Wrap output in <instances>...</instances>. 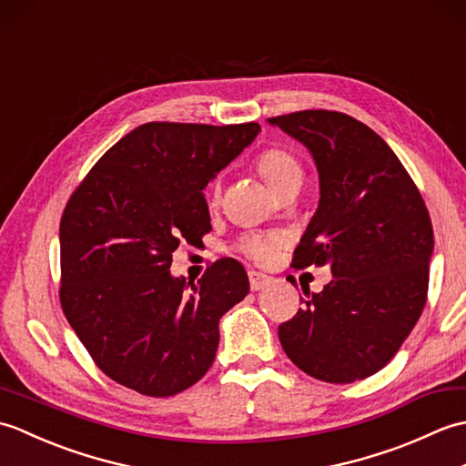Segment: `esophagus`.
<instances>
[{"mask_svg": "<svg viewBox=\"0 0 466 466\" xmlns=\"http://www.w3.org/2000/svg\"><path fill=\"white\" fill-rule=\"evenodd\" d=\"M248 280H250V289L256 292V290H262L264 286H268L272 282L270 276H266L262 272H248Z\"/></svg>", "mask_w": 466, "mask_h": 466, "instance_id": "obj_1", "label": "esophagus"}]
</instances>
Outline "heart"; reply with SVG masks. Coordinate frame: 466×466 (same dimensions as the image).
I'll return each mask as SVG.
<instances>
[{
  "instance_id": "obj_1",
  "label": "heart",
  "mask_w": 466,
  "mask_h": 466,
  "mask_svg": "<svg viewBox=\"0 0 466 466\" xmlns=\"http://www.w3.org/2000/svg\"><path fill=\"white\" fill-rule=\"evenodd\" d=\"M260 176L264 177L272 190L279 194L284 186L292 182H302V167L296 162V157L284 150H266L258 162H256ZM220 192V184L212 186V196L216 198ZM276 238L274 236H264V234H248L240 240L238 248L258 264H266L272 260V254L276 248Z\"/></svg>"
}]
</instances>
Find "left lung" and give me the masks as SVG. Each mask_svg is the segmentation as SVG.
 I'll return each mask as SVG.
<instances>
[{
    "label": "left lung",
    "instance_id": "left-lung-1",
    "mask_svg": "<svg viewBox=\"0 0 466 466\" xmlns=\"http://www.w3.org/2000/svg\"><path fill=\"white\" fill-rule=\"evenodd\" d=\"M309 147L319 210L292 266H330L322 292L279 326L289 359L314 379L349 384L379 372L420 319L432 224L417 184L382 137L352 116L304 110L268 120Z\"/></svg>",
    "mask_w": 466,
    "mask_h": 466
}]
</instances>
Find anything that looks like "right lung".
Returning a JSON list of instances; mask_svg holds the SVG:
<instances>
[{
  "mask_svg": "<svg viewBox=\"0 0 466 466\" xmlns=\"http://www.w3.org/2000/svg\"><path fill=\"white\" fill-rule=\"evenodd\" d=\"M260 132L147 122L114 144L69 196L59 222V302L106 376L174 397L210 369L218 322L250 290L244 266L216 260L196 284L170 274L180 242L212 230L204 187Z\"/></svg>",
  "mask_w": 466,
  "mask_h": 466,
  "instance_id": "obj_1",
  "label": "right lung"
}]
</instances>
